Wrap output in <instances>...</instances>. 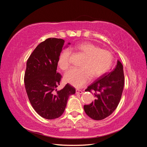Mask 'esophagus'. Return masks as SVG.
Instances as JSON below:
<instances>
[{"label": "esophagus", "instance_id": "esophagus-1", "mask_svg": "<svg viewBox=\"0 0 147 147\" xmlns=\"http://www.w3.org/2000/svg\"><path fill=\"white\" fill-rule=\"evenodd\" d=\"M83 92L81 90H76V94H83Z\"/></svg>", "mask_w": 147, "mask_h": 147}]
</instances>
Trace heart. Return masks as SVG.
I'll list each match as a JSON object with an SVG mask.
<instances>
[{"instance_id": "1", "label": "heart", "mask_w": 147, "mask_h": 147, "mask_svg": "<svg viewBox=\"0 0 147 147\" xmlns=\"http://www.w3.org/2000/svg\"><path fill=\"white\" fill-rule=\"evenodd\" d=\"M79 52L85 56L80 69L72 68L67 72L64 81L76 88H81L90 79L97 78L109 70L112 64L113 56L107 50L99 48L90 42H83L75 47ZM71 52L65 49L58 59V65L63 70L67 69L70 64Z\"/></svg>"}]
</instances>
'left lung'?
Instances as JSON below:
<instances>
[{
  "mask_svg": "<svg viewBox=\"0 0 147 147\" xmlns=\"http://www.w3.org/2000/svg\"><path fill=\"white\" fill-rule=\"evenodd\" d=\"M123 66L117 61L115 67L105 73L88 87L85 91H93L94 100L90 105H84L88 116L94 120L103 119L112 114L121 99L124 88Z\"/></svg>",
  "mask_w": 147,
  "mask_h": 147,
  "instance_id": "left-lung-1",
  "label": "left lung"
}]
</instances>
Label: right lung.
<instances>
[{"mask_svg": "<svg viewBox=\"0 0 147 147\" xmlns=\"http://www.w3.org/2000/svg\"><path fill=\"white\" fill-rule=\"evenodd\" d=\"M61 38H50L35 48L26 63L24 84L32 107L40 116L53 119L64 113L70 95L75 89L67 84L61 90V75L56 72L58 59L64 46Z\"/></svg>", "mask_w": 147, "mask_h": 147, "instance_id": "add662e5", "label": "right lung"}]
</instances>
